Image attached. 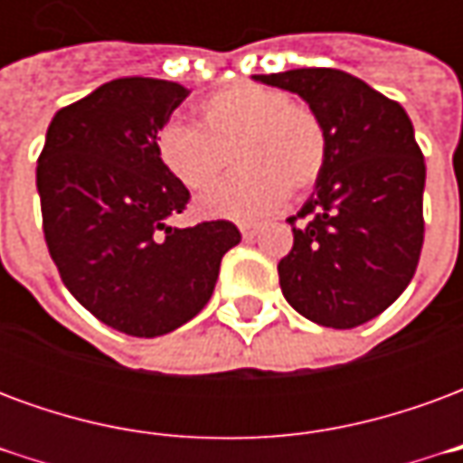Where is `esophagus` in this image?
Listing matches in <instances>:
<instances>
[{
	"mask_svg": "<svg viewBox=\"0 0 463 463\" xmlns=\"http://www.w3.org/2000/svg\"><path fill=\"white\" fill-rule=\"evenodd\" d=\"M260 222H241V232H242V238H245V241H252V238H255V235H258V232H260Z\"/></svg>",
	"mask_w": 463,
	"mask_h": 463,
	"instance_id": "obj_1",
	"label": "esophagus"
}]
</instances>
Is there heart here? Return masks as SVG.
<instances>
[{"mask_svg": "<svg viewBox=\"0 0 463 463\" xmlns=\"http://www.w3.org/2000/svg\"><path fill=\"white\" fill-rule=\"evenodd\" d=\"M327 128L305 101L272 86L238 81L193 111V128L165 123L156 158L185 191H205L232 158L238 173L205 193L195 211L211 221H258L288 193L310 191L327 163Z\"/></svg>", "mask_w": 463, "mask_h": 463, "instance_id": "obj_1", "label": "heart"}]
</instances>
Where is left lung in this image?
<instances>
[{
  "mask_svg": "<svg viewBox=\"0 0 463 463\" xmlns=\"http://www.w3.org/2000/svg\"><path fill=\"white\" fill-rule=\"evenodd\" d=\"M252 79L300 96L330 141L320 181L290 218L295 242L278 262L282 295L322 327H359L387 310L417 270L427 165L414 126L397 101L337 69Z\"/></svg>",
  "mask_w": 463,
  "mask_h": 463,
  "instance_id": "8db88e82",
  "label": "left lung"
}]
</instances>
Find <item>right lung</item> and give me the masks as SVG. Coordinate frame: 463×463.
<instances>
[{"label":"right lung","mask_w":463,"mask_h":463,"mask_svg":"<svg viewBox=\"0 0 463 463\" xmlns=\"http://www.w3.org/2000/svg\"><path fill=\"white\" fill-rule=\"evenodd\" d=\"M188 94L163 79H114L52 118L36 163L46 248L66 290L131 337L193 320L241 242L228 221L168 225L191 193L161 168L156 136Z\"/></svg>","instance_id":"right-lung-1"}]
</instances>
